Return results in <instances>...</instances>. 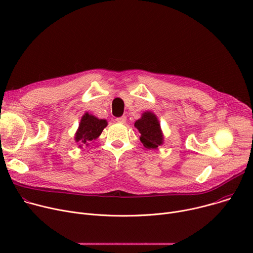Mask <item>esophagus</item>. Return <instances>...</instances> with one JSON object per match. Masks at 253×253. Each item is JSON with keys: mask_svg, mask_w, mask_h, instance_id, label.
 I'll list each match as a JSON object with an SVG mask.
<instances>
[{"mask_svg": "<svg viewBox=\"0 0 253 253\" xmlns=\"http://www.w3.org/2000/svg\"><path fill=\"white\" fill-rule=\"evenodd\" d=\"M115 121H116V123H119V124H124L126 122V117L122 116V117H120V118H117Z\"/></svg>", "mask_w": 253, "mask_h": 253, "instance_id": "1", "label": "esophagus"}]
</instances>
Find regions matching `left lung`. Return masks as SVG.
<instances>
[{"label": "left lung", "instance_id": "left-lung-1", "mask_svg": "<svg viewBox=\"0 0 253 253\" xmlns=\"http://www.w3.org/2000/svg\"><path fill=\"white\" fill-rule=\"evenodd\" d=\"M134 126L139 132V139L145 149L157 150L163 144L164 134L161 125L153 112H143L141 117L135 121Z\"/></svg>", "mask_w": 253, "mask_h": 253}]
</instances>
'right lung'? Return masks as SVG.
I'll return each mask as SVG.
<instances>
[{"instance_id": "obj_1", "label": "right lung", "mask_w": 253, "mask_h": 253, "mask_svg": "<svg viewBox=\"0 0 253 253\" xmlns=\"http://www.w3.org/2000/svg\"><path fill=\"white\" fill-rule=\"evenodd\" d=\"M106 126H108L106 120L98 119L89 113H85L75 133V140L78 142L79 148L82 149L83 145H88L90 141L97 139Z\"/></svg>"}]
</instances>
